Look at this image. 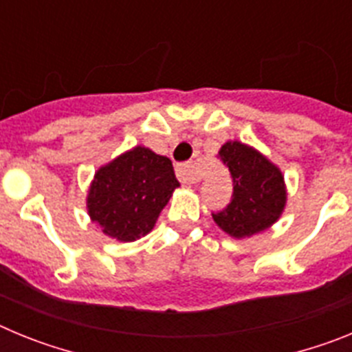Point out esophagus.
Wrapping results in <instances>:
<instances>
[{
  "label": "esophagus",
  "instance_id": "esophagus-1",
  "mask_svg": "<svg viewBox=\"0 0 352 352\" xmlns=\"http://www.w3.org/2000/svg\"><path fill=\"white\" fill-rule=\"evenodd\" d=\"M176 174H178L179 182L183 185H194V183H197L201 179V170L194 164H182L176 169Z\"/></svg>",
  "mask_w": 352,
  "mask_h": 352
}]
</instances>
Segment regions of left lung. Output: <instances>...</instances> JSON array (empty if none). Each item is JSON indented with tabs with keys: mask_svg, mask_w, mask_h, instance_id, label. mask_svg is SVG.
<instances>
[{
	"mask_svg": "<svg viewBox=\"0 0 352 352\" xmlns=\"http://www.w3.org/2000/svg\"><path fill=\"white\" fill-rule=\"evenodd\" d=\"M220 158L231 170L234 194L226 210L213 213L214 223L236 239L270 229L287 204V186L280 167L241 141H227L220 149Z\"/></svg>",
	"mask_w": 352,
	"mask_h": 352,
	"instance_id": "left-lung-1",
	"label": "left lung"
}]
</instances>
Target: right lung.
<instances>
[{
    "label": "right lung",
    "instance_id": "add662e5",
    "mask_svg": "<svg viewBox=\"0 0 352 352\" xmlns=\"http://www.w3.org/2000/svg\"><path fill=\"white\" fill-rule=\"evenodd\" d=\"M178 186L173 162L138 144L96 169L86 210L105 236L129 243L153 231Z\"/></svg>",
    "mask_w": 352,
    "mask_h": 352
}]
</instances>
